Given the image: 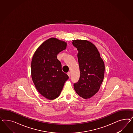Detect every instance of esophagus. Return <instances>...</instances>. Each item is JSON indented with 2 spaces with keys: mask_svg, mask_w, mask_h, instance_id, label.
<instances>
[{
  "mask_svg": "<svg viewBox=\"0 0 133 133\" xmlns=\"http://www.w3.org/2000/svg\"><path fill=\"white\" fill-rule=\"evenodd\" d=\"M67 75H68V76L69 77H70V76H71V73H70V72H67Z\"/></svg>",
  "mask_w": 133,
  "mask_h": 133,
  "instance_id": "obj_1",
  "label": "esophagus"
}]
</instances>
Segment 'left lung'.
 <instances>
[{"label":"left lung","instance_id":"8db88e82","mask_svg":"<svg viewBox=\"0 0 133 133\" xmlns=\"http://www.w3.org/2000/svg\"><path fill=\"white\" fill-rule=\"evenodd\" d=\"M78 51L77 58L81 76L74 83L78 95L84 99L90 98L98 91L104 76V61L97 47L86 40H72Z\"/></svg>","mask_w":133,"mask_h":133}]
</instances>
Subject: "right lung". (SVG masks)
<instances>
[{
	"mask_svg": "<svg viewBox=\"0 0 133 133\" xmlns=\"http://www.w3.org/2000/svg\"><path fill=\"white\" fill-rule=\"evenodd\" d=\"M67 43L52 37L36 49L31 62V76L36 90L43 97L52 100L59 97L68 76L62 72L57 55L66 49Z\"/></svg>",
	"mask_w": 133,
	"mask_h": 133,
	"instance_id": "right-lung-1",
	"label": "right lung"
}]
</instances>
